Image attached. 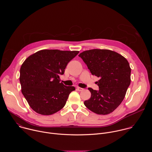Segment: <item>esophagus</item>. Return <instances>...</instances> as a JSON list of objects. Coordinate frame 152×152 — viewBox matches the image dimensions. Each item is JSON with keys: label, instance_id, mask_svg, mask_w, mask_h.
<instances>
[{"label": "esophagus", "instance_id": "34e87169", "mask_svg": "<svg viewBox=\"0 0 152 152\" xmlns=\"http://www.w3.org/2000/svg\"><path fill=\"white\" fill-rule=\"evenodd\" d=\"M76 89H77V91H83L84 89L83 88H80V87H79V86H78V87H77L76 88Z\"/></svg>", "mask_w": 152, "mask_h": 152}]
</instances>
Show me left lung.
<instances>
[{
    "mask_svg": "<svg viewBox=\"0 0 152 152\" xmlns=\"http://www.w3.org/2000/svg\"><path fill=\"white\" fill-rule=\"evenodd\" d=\"M93 75L100 77L99 91L88 88L91 97L84 102L88 110L99 115L113 113L123 100L131 83V69L121 55L107 49H91L79 55Z\"/></svg>",
    "mask_w": 152,
    "mask_h": 152,
    "instance_id": "1",
    "label": "left lung"
}]
</instances>
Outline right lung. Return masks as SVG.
I'll list each match as a JSON object with an SVG mask.
<instances>
[{
  "instance_id": "1",
  "label": "right lung",
  "mask_w": 152,
  "mask_h": 152,
  "mask_svg": "<svg viewBox=\"0 0 152 152\" xmlns=\"http://www.w3.org/2000/svg\"><path fill=\"white\" fill-rule=\"evenodd\" d=\"M79 51L44 49L28 57L21 65L20 82L21 93L37 113L52 115L65 106L73 86L60 81L67 64Z\"/></svg>"
}]
</instances>
